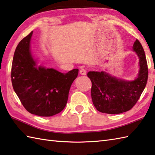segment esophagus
<instances>
[{"label":"esophagus","mask_w":155,"mask_h":155,"mask_svg":"<svg viewBox=\"0 0 155 155\" xmlns=\"http://www.w3.org/2000/svg\"><path fill=\"white\" fill-rule=\"evenodd\" d=\"M79 73H80L81 75H86V74H87V70L84 69V68H81V69L80 70Z\"/></svg>","instance_id":"obj_1"}]
</instances>
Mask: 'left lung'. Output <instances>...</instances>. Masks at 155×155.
I'll return each instance as SVG.
<instances>
[{
    "label": "left lung",
    "instance_id": "obj_1",
    "mask_svg": "<svg viewBox=\"0 0 155 155\" xmlns=\"http://www.w3.org/2000/svg\"><path fill=\"white\" fill-rule=\"evenodd\" d=\"M133 50L140 59V71L134 81L117 79L103 71L88 72L92 83L93 104L97 110L109 114H122L131 110L140 98L147 83L148 69L144 49L138 39Z\"/></svg>",
    "mask_w": 155,
    "mask_h": 155
}]
</instances>
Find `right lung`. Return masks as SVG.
I'll return each instance as SVG.
<instances>
[{
	"label": "right lung",
	"instance_id": "right-lung-1",
	"mask_svg": "<svg viewBox=\"0 0 155 155\" xmlns=\"http://www.w3.org/2000/svg\"><path fill=\"white\" fill-rule=\"evenodd\" d=\"M32 33L21 39L15 50L11 67L12 84L27 111L39 116H52L65 107L78 69L64 74L53 68L37 67L30 50Z\"/></svg>",
	"mask_w": 155,
	"mask_h": 155
}]
</instances>
